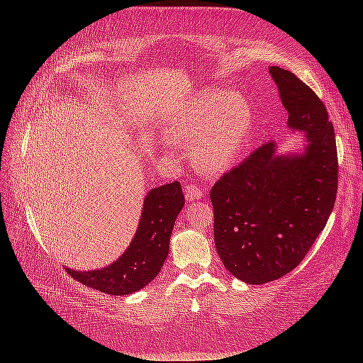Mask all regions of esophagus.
<instances>
[{"label":"esophagus","mask_w":363,"mask_h":363,"mask_svg":"<svg viewBox=\"0 0 363 363\" xmlns=\"http://www.w3.org/2000/svg\"><path fill=\"white\" fill-rule=\"evenodd\" d=\"M184 191H186V199H188L189 201L200 200V199H203V195H204V188H203V186L195 184V183L186 186Z\"/></svg>","instance_id":"obj_1"}]
</instances>
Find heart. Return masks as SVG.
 Listing matches in <instances>:
<instances>
[{
	"label": "heart",
	"instance_id": "b5f03b06",
	"mask_svg": "<svg viewBox=\"0 0 363 363\" xmlns=\"http://www.w3.org/2000/svg\"><path fill=\"white\" fill-rule=\"evenodd\" d=\"M251 123L242 95L208 87L168 118L164 138L175 145H192L196 167L218 174L232 167L242 152Z\"/></svg>",
	"mask_w": 363,
	"mask_h": 363
}]
</instances>
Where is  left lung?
<instances>
[{"instance_id":"obj_1","label":"left lung","mask_w":363,"mask_h":363,"mask_svg":"<svg viewBox=\"0 0 363 363\" xmlns=\"http://www.w3.org/2000/svg\"><path fill=\"white\" fill-rule=\"evenodd\" d=\"M288 127L304 133L298 155H276L267 142L211 191L215 245L239 280L262 284L291 272L330 216L337 192V151L327 108L291 71L271 67Z\"/></svg>"}]
</instances>
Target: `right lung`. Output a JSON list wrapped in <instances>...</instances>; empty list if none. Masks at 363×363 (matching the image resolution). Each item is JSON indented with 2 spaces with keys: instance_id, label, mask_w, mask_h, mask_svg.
Instances as JSON below:
<instances>
[{
  "instance_id": "1",
  "label": "right lung",
  "mask_w": 363,
  "mask_h": 363,
  "mask_svg": "<svg viewBox=\"0 0 363 363\" xmlns=\"http://www.w3.org/2000/svg\"><path fill=\"white\" fill-rule=\"evenodd\" d=\"M183 206L184 195L179 182L151 189L144 200L135 238L123 256L101 269L67 268V272L87 288L118 296L147 286L167 260L174 223Z\"/></svg>"
}]
</instances>
